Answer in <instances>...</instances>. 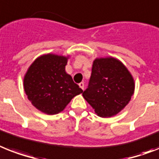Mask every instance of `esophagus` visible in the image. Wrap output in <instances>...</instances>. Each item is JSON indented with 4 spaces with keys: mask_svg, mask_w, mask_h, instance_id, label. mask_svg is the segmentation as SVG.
Instances as JSON below:
<instances>
[{
    "mask_svg": "<svg viewBox=\"0 0 159 159\" xmlns=\"http://www.w3.org/2000/svg\"><path fill=\"white\" fill-rule=\"evenodd\" d=\"M79 85H80V87L81 89H83V90L84 89V82L80 83V84H79Z\"/></svg>",
    "mask_w": 159,
    "mask_h": 159,
    "instance_id": "obj_1",
    "label": "esophagus"
}]
</instances>
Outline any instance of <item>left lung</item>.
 Returning <instances> with one entry per match:
<instances>
[{
	"label": "left lung",
	"instance_id": "left-lung-1",
	"mask_svg": "<svg viewBox=\"0 0 159 159\" xmlns=\"http://www.w3.org/2000/svg\"><path fill=\"white\" fill-rule=\"evenodd\" d=\"M134 88L133 79L121 61L113 57L98 58L83 97L98 116L111 117L128 104Z\"/></svg>",
	"mask_w": 159,
	"mask_h": 159
}]
</instances>
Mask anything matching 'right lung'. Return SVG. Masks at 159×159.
Segmentation results:
<instances>
[{"label": "right lung", "instance_id": "1", "mask_svg": "<svg viewBox=\"0 0 159 159\" xmlns=\"http://www.w3.org/2000/svg\"><path fill=\"white\" fill-rule=\"evenodd\" d=\"M67 58L54 54L35 59L24 77L27 98L39 111L55 115L63 111L75 96L83 90L66 73Z\"/></svg>", "mask_w": 159, "mask_h": 159}]
</instances>
